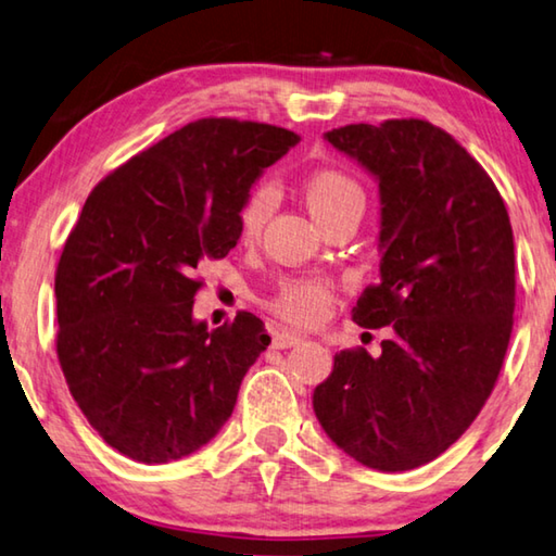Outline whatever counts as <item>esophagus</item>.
<instances>
[{"mask_svg":"<svg viewBox=\"0 0 556 556\" xmlns=\"http://www.w3.org/2000/svg\"><path fill=\"white\" fill-rule=\"evenodd\" d=\"M304 339L299 337V333L294 331H277L275 333V346L277 349H292V346H299Z\"/></svg>","mask_w":556,"mask_h":556,"instance_id":"esophagus-1","label":"esophagus"}]
</instances>
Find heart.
I'll use <instances>...</instances> for the list:
<instances>
[{
  "mask_svg": "<svg viewBox=\"0 0 556 556\" xmlns=\"http://www.w3.org/2000/svg\"><path fill=\"white\" fill-rule=\"evenodd\" d=\"M304 198L309 205L312 215L319 219V225H326L329 219L339 215H364L366 195L361 185L351 175L341 170H319L314 173L304 185ZM275 205L269 185H260L257 190L247 198L240 213V230L244 240L257 237L262 225L267 223ZM331 304V285L324 279L296 277L287 279L279 287V292L271 299V312L279 314L281 319L292 324H316L326 314Z\"/></svg>",
  "mask_w": 556,
  "mask_h": 556,
  "instance_id": "obj_1",
  "label": "heart"
}]
</instances>
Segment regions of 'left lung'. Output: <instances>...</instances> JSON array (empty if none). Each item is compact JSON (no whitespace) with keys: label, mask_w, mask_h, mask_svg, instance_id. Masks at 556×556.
<instances>
[{"label":"left lung","mask_w":556,"mask_h":556,"mask_svg":"<svg viewBox=\"0 0 556 556\" xmlns=\"http://www.w3.org/2000/svg\"><path fill=\"white\" fill-rule=\"evenodd\" d=\"M324 140L378 182L381 277L351 319L393 337L376 358L333 356L312 405L356 463L413 470L445 453L495 389L515 314L513 225L490 175L433 123H356Z\"/></svg>","instance_id":"8db88e82"}]
</instances>
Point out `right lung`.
<instances>
[{
    "label": "right lung",
    "instance_id": "add662e5",
    "mask_svg": "<svg viewBox=\"0 0 556 556\" xmlns=\"http://www.w3.org/2000/svg\"><path fill=\"white\" fill-rule=\"evenodd\" d=\"M296 143L267 123L202 118L88 195L56 269V351L86 420L130 460L207 445L269 346L250 312L213 331L192 316L195 269L240 242L250 190Z\"/></svg>",
    "mask_w": 556,
    "mask_h": 556
}]
</instances>
